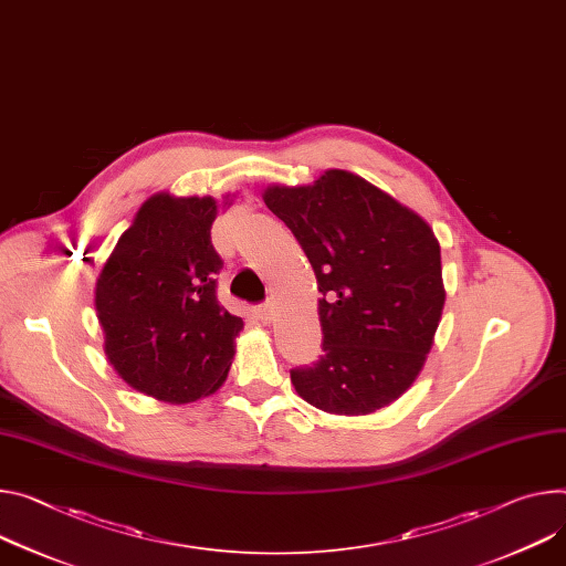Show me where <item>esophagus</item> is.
I'll return each mask as SVG.
<instances>
[{"mask_svg": "<svg viewBox=\"0 0 566 566\" xmlns=\"http://www.w3.org/2000/svg\"><path fill=\"white\" fill-rule=\"evenodd\" d=\"M256 316L262 318V323H271L275 318V304H271V302L262 304L260 310H256Z\"/></svg>", "mask_w": 566, "mask_h": 566, "instance_id": "34e87169", "label": "esophagus"}]
</instances>
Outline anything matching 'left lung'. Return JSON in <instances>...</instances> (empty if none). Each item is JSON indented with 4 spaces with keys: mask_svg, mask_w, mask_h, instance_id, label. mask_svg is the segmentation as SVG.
Instances as JSON below:
<instances>
[{
    "mask_svg": "<svg viewBox=\"0 0 566 566\" xmlns=\"http://www.w3.org/2000/svg\"><path fill=\"white\" fill-rule=\"evenodd\" d=\"M266 208L310 260L323 356L291 370L297 395L334 416H368L399 399L424 368L444 306L431 226L361 176L271 185Z\"/></svg>",
    "mask_w": 566,
    "mask_h": 566,
    "instance_id": "8db88e82",
    "label": "left lung"
}]
</instances>
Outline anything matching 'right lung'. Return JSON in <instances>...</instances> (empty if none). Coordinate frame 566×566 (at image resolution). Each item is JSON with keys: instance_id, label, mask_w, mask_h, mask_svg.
Here are the masks:
<instances>
[{"instance_id": "obj_1", "label": "right lung", "mask_w": 566, "mask_h": 566, "mask_svg": "<svg viewBox=\"0 0 566 566\" xmlns=\"http://www.w3.org/2000/svg\"><path fill=\"white\" fill-rule=\"evenodd\" d=\"M217 214L212 196L153 193L96 280L94 306L111 366L160 401L189 403L217 392L243 329L217 300L223 266L210 234Z\"/></svg>"}]
</instances>
